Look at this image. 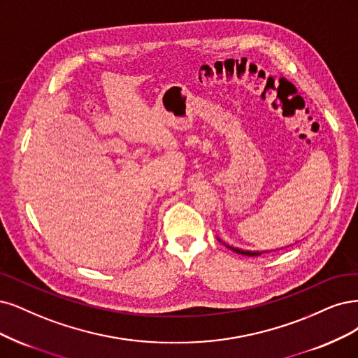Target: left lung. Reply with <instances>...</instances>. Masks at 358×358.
<instances>
[{
  "mask_svg": "<svg viewBox=\"0 0 358 358\" xmlns=\"http://www.w3.org/2000/svg\"><path fill=\"white\" fill-rule=\"evenodd\" d=\"M217 240H219L222 244H225L229 250L236 252V253H238V255H244V256H261V255H264V253L273 252V250H255V252H252V250H243V249H238V248H232V245H229V244L224 243V241H222L219 237H217ZM280 249H281V248H280Z\"/></svg>",
  "mask_w": 358,
  "mask_h": 358,
  "instance_id": "8db88e82",
  "label": "left lung"
}]
</instances>
